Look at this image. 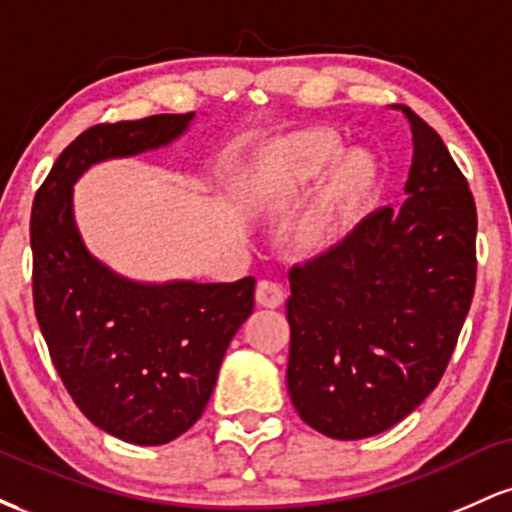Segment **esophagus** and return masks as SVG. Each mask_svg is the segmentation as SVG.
I'll return each instance as SVG.
<instances>
[{
    "instance_id": "1",
    "label": "esophagus",
    "mask_w": 512,
    "mask_h": 512,
    "mask_svg": "<svg viewBox=\"0 0 512 512\" xmlns=\"http://www.w3.org/2000/svg\"><path fill=\"white\" fill-rule=\"evenodd\" d=\"M257 303L264 305V308H279L281 303H284L286 293H284V286L279 284V281L274 279H262L260 284H257Z\"/></svg>"
}]
</instances>
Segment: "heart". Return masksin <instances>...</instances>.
Here are the masks:
<instances>
[{"mask_svg": "<svg viewBox=\"0 0 512 512\" xmlns=\"http://www.w3.org/2000/svg\"><path fill=\"white\" fill-rule=\"evenodd\" d=\"M339 154V142L327 132H301L284 139L264 158L255 180V199L269 211L293 207L317 180L325 175L332 158ZM375 166L363 151H346L334 161L327 175L322 207L310 223L313 240H327L342 228L346 216L358 207L373 187Z\"/></svg>", "mask_w": 512, "mask_h": 512, "instance_id": "1", "label": "heart"}]
</instances>
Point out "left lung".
Wrapping results in <instances>:
<instances>
[{"label": "left lung", "mask_w": 512, "mask_h": 512, "mask_svg": "<svg viewBox=\"0 0 512 512\" xmlns=\"http://www.w3.org/2000/svg\"><path fill=\"white\" fill-rule=\"evenodd\" d=\"M407 202L366 216L289 272L286 385L298 416L337 440L383 433L436 390L477 286V204L431 125L407 105Z\"/></svg>", "instance_id": "obj_1"}]
</instances>
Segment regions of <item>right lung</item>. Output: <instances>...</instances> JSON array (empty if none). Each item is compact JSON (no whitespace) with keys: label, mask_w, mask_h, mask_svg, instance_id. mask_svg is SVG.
I'll return each instance as SVG.
<instances>
[{"label":"right lung","mask_w":512,"mask_h":512,"mask_svg":"<svg viewBox=\"0 0 512 512\" xmlns=\"http://www.w3.org/2000/svg\"><path fill=\"white\" fill-rule=\"evenodd\" d=\"M192 115L88 127L33 199V308L52 363L81 414L134 445L170 443L197 424L223 354L255 308V276L161 286L120 279L81 243L72 185L91 163L168 144Z\"/></svg>","instance_id":"1"}]
</instances>
